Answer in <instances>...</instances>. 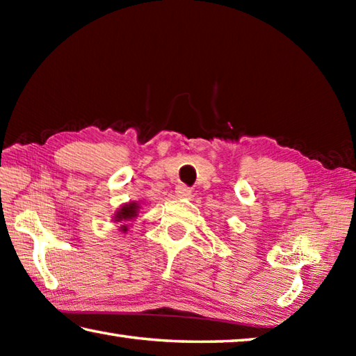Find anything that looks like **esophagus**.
Segmentation results:
<instances>
[{"instance_id": "1", "label": "esophagus", "mask_w": 356, "mask_h": 356, "mask_svg": "<svg viewBox=\"0 0 356 356\" xmlns=\"http://www.w3.org/2000/svg\"><path fill=\"white\" fill-rule=\"evenodd\" d=\"M176 195H177L179 197H190V196H191V190H190L186 185L180 184V185L176 186Z\"/></svg>"}]
</instances>
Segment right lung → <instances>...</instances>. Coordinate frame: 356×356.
Wrapping results in <instances>:
<instances>
[{"instance_id":"1","label":"right lung","mask_w":356,"mask_h":356,"mask_svg":"<svg viewBox=\"0 0 356 356\" xmlns=\"http://www.w3.org/2000/svg\"><path fill=\"white\" fill-rule=\"evenodd\" d=\"M136 204L135 202H130V204H125V206L119 210L118 215H116V221H122V220H129L131 216L136 215ZM125 231V229H124Z\"/></svg>"}]
</instances>
